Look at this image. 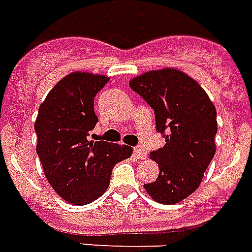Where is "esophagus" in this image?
Masks as SVG:
<instances>
[{
    "label": "esophagus",
    "mask_w": 252,
    "mask_h": 252,
    "mask_svg": "<svg viewBox=\"0 0 252 252\" xmlns=\"http://www.w3.org/2000/svg\"><path fill=\"white\" fill-rule=\"evenodd\" d=\"M134 155H136V156H137V158H140V160H145L148 156L147 149L143 147H136L134 148Z\"/></svg>",
    "instance_id": "1"
}]
</instances>
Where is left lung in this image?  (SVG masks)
<instances>
[{
  "label": "left lung",
  "instance_id": "left-lung-1",
  "mask_svg": "<svg viewBox=\"0 0 252 252\" xmlns=\"http://www.w3.org/2000/svg\"><path fill=\"white\" fill-rule=\"evenodd\" d=\"M129 86L155 109L157 130L166 132L164 147L149 156L158 177L144 188L158 203L181 202L198 189L216 155V107L198 82L172 67L147 71Z\"/></svg>",
  "mask_w": 252,
  "mask_h": 252
}]
</instances>
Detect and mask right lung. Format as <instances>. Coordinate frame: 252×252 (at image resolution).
<instances>
[{
  "label": "right lung",
  "instance_id": "add662e5",
  "mask_svg": "<svg viewBox=\"0 0 252 252\" xmlns=\"http://www.w3.org/2000/svg\"><path fill=\"white\" fill-rule=\"evenodd\" d=\"M108 80L105 75L74 71L39 105L36 153L51 188L71 205L83 206L104 194L113 166L133 152L128 145L88 140L97 123L94 97Z\"/></svg>",
  "mask_w": 252,
  "mask_h": 252
}]
</instances>
